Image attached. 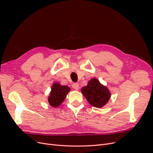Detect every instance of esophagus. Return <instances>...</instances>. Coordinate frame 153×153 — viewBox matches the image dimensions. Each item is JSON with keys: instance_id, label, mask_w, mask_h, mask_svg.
Listing matches in <instances>:
<instances>
[{"instance_id": "1", "label": "esophagus", "mask_w": 153, "mask_h": 153, "mask_svg": "<svg viewBox=\"0 0 153 153\" xmlns=\"http://www.w3.org/2000/svg\"><path fill=\"white\" fill-rule=\"evenodd\" d=\"M72 87L75 90H78L79 89V84L78 83H73L72 85Z\"/></svg>"}]
</instances>
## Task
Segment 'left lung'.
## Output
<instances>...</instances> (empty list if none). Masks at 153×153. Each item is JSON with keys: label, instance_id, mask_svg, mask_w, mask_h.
<instances>
[{"label": "left lung", "instance_id": "1", "mask_svg": "<svg viewBox=\"0 0 153 153\" xmlns=\"http://www.w3.org/2000/svg\"><path fill=\"white\" fill-rule=\"evenodd\" d=\"M82 92L92 106L101 108L110 98V92L106 87L101 85L96 78H92L87 86L82 87Z\"/></svg>", "mask_w": 153, "mask_h": 153}]
</instances>
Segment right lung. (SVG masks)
<instances>
[{
    "label": "right lung",
    "mask_w": 153,
    "mask_h": 153,
    "mask_svg": "<svg viewBox=\"0 0 153 153\" xmlns=\"http://www.w3.org/2000/svg\"><path fill=\"white\" fill-rule=\"evenodd\" d=\"M69 91L70 88L68 86L61 85L58 83H55L52 85V91L48 99L49 104L53 107L59 106L65 100Z\"/></svg>",
    "instance_id": "right-lung-1"
}]
</instances>
